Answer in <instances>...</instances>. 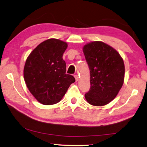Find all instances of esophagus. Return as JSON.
<instances>
[{
  "instance_id": "34e87169",
  "label": "esophagus",
  "mask_w": 147,
  "mask_h": 147,
  "mask_svg": "<svg viewBox=\"0 0 147 147\" xmlns=\"http://www.w3.org/2000/svg\"><path fill=\"white\" fill-rule=\"evenodd\" d=\"M74 78H75V80H76V82L79 80V78H78V75H74Z\"/></svg>"
}]
</instances>
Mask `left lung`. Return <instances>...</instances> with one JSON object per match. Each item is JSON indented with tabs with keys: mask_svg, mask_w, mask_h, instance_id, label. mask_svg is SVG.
<instances>
[{
	"mask_svg": "<svg viewBox=\"0 0 147 147\" xmlns=\"http://www.w3.org/2000/svg\"><path fill=\"white\" fill-rule=\"evenodd\" d=\"M83 52L90 70L91 88L85 98L93 106L106 105L116 97L123 85V59L115 49L102 41L85 45Z\"/></svg>",
	"mask_w": 147,
	"mask_h": 147,
	"instance_id": "obj_1",
	"label": "left lung"
}]
</instances>
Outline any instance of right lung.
<instances>
[{
    "label": "right lung",
    "mask_w": 147,
    "mask_h": 147,
    "mask_svg": "<svg viewBox=\"0 0 147 147\" xmlns=\"http://www.w3.org/2000/svg\"><path fill=\"white\" fill-rule=\"evenodd\" d=\"M67 43L58 39H49L35 48L24 65V79L35 98L44 105L59 102L66 93L74 77L66 74L62 56Z\"/></svg>",
    "instance_id": "add662e5"
}]
</instances>
